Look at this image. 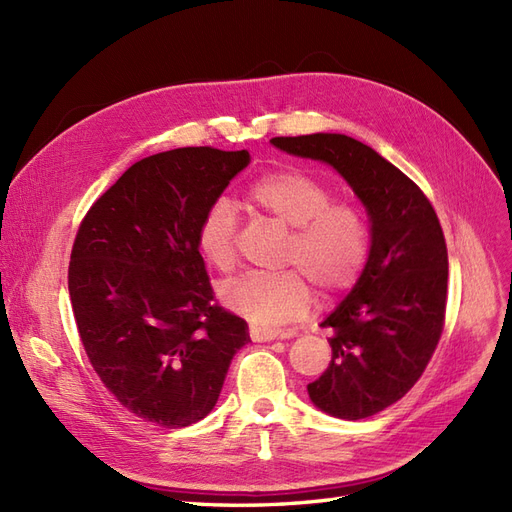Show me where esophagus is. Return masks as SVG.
I'll return each instance as SVG.
<instances>
[{"instance_id": "obj_1", "label": "esophagus", "mask_w": 512, "mask_h": 512, "mask_svg": "<svg viewBox=\"0 0 512 512\" xmlns=\"http://www.w3.org/2000/svg\"><path fill=\"white\" fill-rule=\"evenodd\" d=\"M250 337H252V342H273V339L280 337V333L273 331V329L256 327V324H252V327H250Z\"/></svg>"}]
</instances>
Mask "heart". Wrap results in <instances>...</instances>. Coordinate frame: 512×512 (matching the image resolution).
I'll list each match as a JSON object with an SVG mask.
<instances>
[{
	"instance_id": "obj_1",
	"label": "heart",
	"mask_w": 512,
	"mask_h": 512,
	"mask_svg": "<svg viewBox=\"0 0 512 512\" xmlns=\"http://www.w3.org/2000/svg\"><path fill=\"white\" fill-rule=\"evenodd\" d=\"M247 205L290 230L284 250L288 271L243 275L222 286V301L258 327H282L312 307V283L322 297L352 290L371 254V226L365 211L333 200V190L301 168H277L247 188ZM239 220L228 198L205 209L196 228V247L211 267L232 271L239 260Z\"/></svg>"
}]
</instances>
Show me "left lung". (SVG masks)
<instances>
[{
  "label": "left lung",
  "instance_id": "1",
  "mask_svg": "<svg viewBox=\"0 0 512 512\" xmlns=\"http://www.w3.org/2000/svg\"><path fill=\"white\" fill-rule=\"evenodd\" d=\"M292 156L331 164L363 200L371 254L331 329V363L307 384L314 404L359 421L393 406L423 376L444 331L448 252L429 198L397 166L346 134L275 136Z\"/></svg>",
  "mask_w": 512,
  "mask_h": 512
}]
</instances>
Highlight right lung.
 <instances>
[{"label": "right lung", "mask_w": 512, "mask_h": 512, "mask_svg": "<svg viewBox=\"0 0 512 512\" xmlns=\"http://www.w3.org/2000/svg\"><path fill=\"white\" fill-rule=\"evenodd\" d=\"M250 153L162 151L132 164L76 232L68 290L98 378L143 421L188 427L220 397L247 322L215 303L196 228Z\"/></svg>", "instance_id": "add662e5"}]
</instances>
